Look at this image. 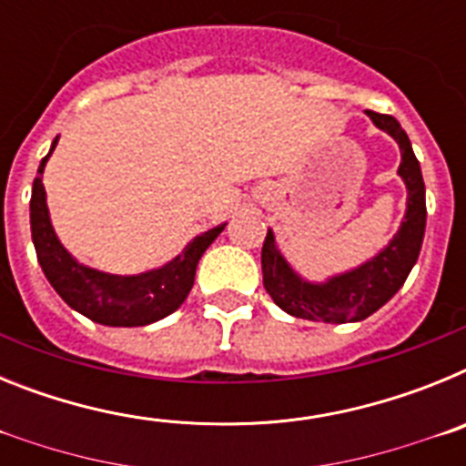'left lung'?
I'll return each instance as SVG.
<instances>
[{"mask_svg": "<svg viewBox=\"0 0 466 466\" xmlns=\"http://www.w3.org/2000/svg\"><path fill=\"white\" fill-rule=\"evenodd\" d=\"M366 116L371 118L373 126L394 137L401 149L399 177L409 191L406 214H403L397 236L382 252L348 273L333 275L327 282H308L300 278L279 254L273 230H268L261 249L263 287L275 300V306L300 319L329 324L361 322L380 310L387 300L401 289L420 257L427 224L425 182H422L420 163L413 154L409 135L399 126L397 118L369 109H366Z\"/></svg>", "mask_w": 466, "mask_h": 466, "instance_id": "left-lung-1", "label": "left lung"}]
</instances>
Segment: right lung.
Masks as SVG:
<instances>
[{
    "label": "right lung",
    "instance_id": "add662e5",
    "mask_svg": "<svg viewBox=\"0 0 466 466\" xmlns=\"http://www.w3.org/2000/svg\"><path fill=\"white\" fill-rule=\"evenodd\" d=\"M56 144L57 137L53 139L48 156L53 154ZM48 156L41 158L35 184H32L30 226L41 270L53 289L60 294V299L69 308L93 322L105 324V327H144V324L158 322L175 312L191 291L198 261L226 228V224L214 226V228L196 236L184 247L179 257H175L160 268L147 270V273L111 275L88 268L65 249L53 230L46 205V188L41 182Z\"/></svg>",
    "mask_w": 466,
    "mask_h": 466
}]
</instances>
